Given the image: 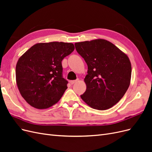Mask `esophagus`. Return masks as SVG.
Segmentation results:
<instances>
[{
    "label": "esophagus",
    "mask_w": 152,
    "mask_h": 152,
    "mask_svg": "<svg viewBox=\"0 0 152 152\" xmlns=\"http://www.w3.org/2000/svg\"><path fill=\"white\" fill-rule=\"evenodd\" d=\"M78 80H79V79L75 80H70V83L71 84H73L76 83V82H77Z\"/></svg>",
    "instance_id": "obj_1"
}]
</instances>
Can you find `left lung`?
Listing matches in <instances>:
<instances>
[{"instance_id": "1", "label": "left lung", "mask_w": 152, "mask_h": 152, "mask_svg": "<svg viewBox=\"0 0 152 152\" xmlns=\"http://www.w3.org/2000/svg\"><path fill=\"white\" fill-rule=\"evenodd\" d=\"M88 70L86 91L80 96L90 107L112 108L121 99L130 85L131 64L127 54L109 41L98 39L75 44Z\"/></svg>"}]
</instances>
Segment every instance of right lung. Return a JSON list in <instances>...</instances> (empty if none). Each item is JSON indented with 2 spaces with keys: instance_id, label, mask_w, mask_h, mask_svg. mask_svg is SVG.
Listing matches in <instances>:
<instances>
[{
  "instance_id": "add662e5",
  "label": "right lung",
  "mask_w": 152,
  "mask_h": 152,
  "mask_svg": "<svg viewBox=\"0 0 152 152\" xmlns=\"http://www.w3.org/2000/svg\"><path fill=\"white\" fill-rule=\"evenodd\" d=\"M72 43H37L19 58L16 80L23 98L37 109L48 108L58 102L67 89L62 77L63 58L71 54Z\"/></svg>"
}]
</instances>
